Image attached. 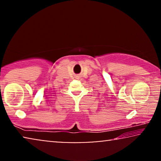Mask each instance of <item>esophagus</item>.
Instances as JSON below:
<instances>
[{
    "label": "esophagus",
    "mask_w": 161,
    "mask_h": 161,
    "mask_svg": "<svg viewBox=\"0 0 161 161\" xmlns=\"http://www.w3.org/2000/svg\"><path fill=\"white\" fill-rule=\"evenodd\" d=\"M79 77H80V76H79V75L77 76V78H79Z\"/></svg>",
    "instance_id": "1"
}]
</instances>
